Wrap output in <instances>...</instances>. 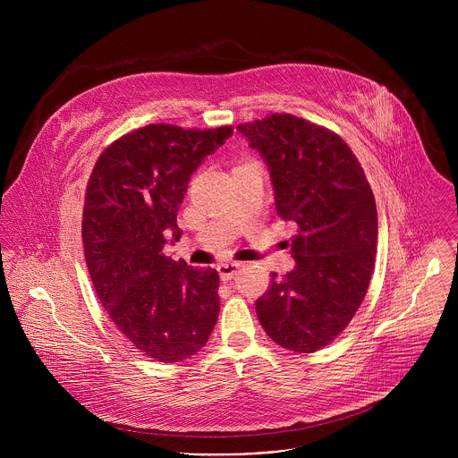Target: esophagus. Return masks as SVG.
<instances>
[{
	"instance_id": "1",
	"label": "esophagus",
	"mask_w": 458,
	"mask_h": 458,
	"mask_svg": "<svg viewBox=\"0 0 458 458\" xmlns=\"http://www.w3.org/2000/svg\"><path fill=\"white\" fill-rule=\"evenodd\" d=\"M239 270V265L237 263H225V265H219L217 267V272H219V277L223 281H230Z\"/></svg>"
}]
</instances>
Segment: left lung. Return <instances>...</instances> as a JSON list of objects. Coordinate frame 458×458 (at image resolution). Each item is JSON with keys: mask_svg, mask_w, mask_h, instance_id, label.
I'll list each match as a JSON object with an SVG mask.
<instances>
[{"mask_svg": "<svg viewBox=\"0 0 458 458\" xmlns=\"http://www.w3.org/2000/svg\"><path fill=\"white\" fill-rule=\"evenodd\" d=\"M263 156L281 219L295 223V268L257 299L255 311L279 346L313 353L353 318L371 279L377 207L352 148L332 130L292 114L237 124Z\"/></svg>", "mask_w": 458, "mask_h": 458, "instance_id": "left-lung-1", "label": "left lung"}]
</instances>
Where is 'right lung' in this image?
Listing matches in <instances>:
<instances>
[{
	"mask_svg": "<svg viewBox=\"0 0 458 458\" xmlns=\"http://www.w3.org/2000/svg\"><path fill=\"white\" fill-rule=\"evenodd\" d=\"M232 126L148 124L99 156L85 193L83 246L94 290L115 328L143 355L179 362L210 339L219 274L174 260L177 212L190 175L232 136Z\"/></svg>",
	"mask_w": 458,
	"mask_h": 458,
	"instance_id": "add662e5",
	"label": "right lung"
}]
</instances>
